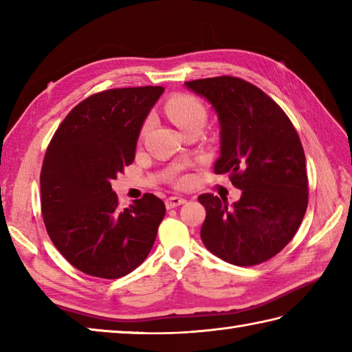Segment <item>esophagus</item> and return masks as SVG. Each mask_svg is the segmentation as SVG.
<instances>
[{
    "label": "esophagus",
    "instance_id": "34e87169",
    "mask_svg": "<svg viewBox=\"0 0 352 352\" xmlns=\"http://www.w3.org/2000/svg\"><path fill=\"white\" fill-rule=\"evenodd\" d=\"M186 203V199L182 197H169L166 201H164V204H166V208H175L178 206H182Z\"/></svg>",
    "mask_w": 352,
    "mask_h": 352
}]
</instances>
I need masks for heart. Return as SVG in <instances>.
I'll return each mask as SVG.
<instances>
[{
  "label": "heart",
  "instance_id": "obj_1",
  "mask_svg": "<svg viewBox=\"0 0 352 352\" xmlns=\"http://www.w3.org/2000/svg\"><path fill=\"white\" fill-rule=\"evenodd\" d=\"M168 115L172 118L180 130L184 129L186 125H189L195 121H206V109L195 96L192 95H175L169 100L168 106ZM151 126V119H148L144 125V133Z\"/></svg>",
  "mask_w": 352,
  "mask_h": 352
}]
</instances>
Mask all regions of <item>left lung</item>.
Returning a JSON list of instances; mask_svg holds the SVG:
<instances>
[{
	"label": "left lung",
	"mask_w": 352,
	"mask_h": 352,
	"mask_svg": "<svg viewBox=\"0 0 352 352\" xmlns=\"http://www.w3.org/2000/svg\"><path fill=\"white\" fill-rule=\"evenodd\" d=\"M184 86L212 104L221 129L214 172L242 190L231 206L212 193L198 198L207 213L201 241L227 263H263L294 239L307 210L300 136L278 104L248 81L226 76Z\"/></svg>",
	"instance_id": "1"
}]
</instances>
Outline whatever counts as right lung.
Listing matches in <instances>:
<instances>
[{"label":"right lung","instance_id":"right-lung-1","mask_svg":"<svg viewBox=\"0 0 352 352\" xmlns=\"http://www.w3.org/2000/svg\"><path fill=\"white\" fill-rule=\"evenodd\" d=\"M162 86L110 89L74 107L52 136L41 172L42 218L58 252L78 271L115 280L134 271L166 213L153 193L118 207L111 180L133 163Z\"/></svg>","mask_w":352,"mask_h":352}]
</instances>
